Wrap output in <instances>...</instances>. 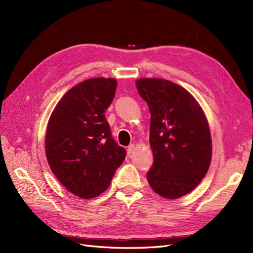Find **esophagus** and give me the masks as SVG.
Instances as JSON below:
<instances>
[{
    "label": "esophagus",
    "mask_w": 253,
    "mask_h": 253,
    "mask_svg": "<svg viewBox=\"0 0 253 253\" xmlns=\"http://www.w3.org/2000/svg\"><path fill=\"white\" fill-rule=\"evenodd\" d=\"M134 150H135V145H134V144H129L128 147H127V149H126V151H127V154H128V155H131L132 153L134 152Z\"/></svg>",
    "instance_id": "esophagus-1"
}]
</instances>
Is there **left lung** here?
I'll use <instances>...</instances> for the list:
<instances>
[{"mask_svg":"<svg viewBox=\"0 0 253 253\" xmlns=\"http://www.w3.org/2000/svg\"><path fill=\"white\" fill-rule=\"evenodd\" d=\"M138 93L151 113L150 144L154 162L147 178L160 196L191 192L208 172L212 142L205 114L188 90L164 79H139Z\"/></svg>","mask_w":253,"mask_h":253,"instance_id":"left-lung-1","label":"left lung"}]
</instances>
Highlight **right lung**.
<instances>
[{"instance_id":"obj_1","label":"right lung","mask_w":253,"mask_h":253,"mask_svg":"<svg viewBox=\"0 0 253 253\" xmlns=\"http://www.w3.org/2000/svg\"><path fill=\"white\" fill-rule=\"evenodd\" d=\"M116 87L111 78L77 84L61 98L47 125L45 153L52 173L70 192L85 200L108 189L126 155L104 115Z\"/></svg>"}]
</instances>
